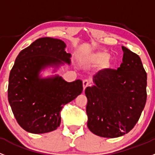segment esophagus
<instances>
[{
  "instance_id": "obj_1",
  "label": "esophagus",
  "mask_w": 155,
  "mask_h": 155,
  "mask_svg": "<svg viewBox=\"0 0 155 155\" xmlns=\"http://www.w3.org/2000/svg\"><path fill=\"white\" fill-rule=\"evenodd\" d=\"M82 84H83V89H84V91L85 90L86 87H88V86L90 85V82H89L88 80H87V79H84V80L83 81Z\"/></svg>"
}]
</instances>
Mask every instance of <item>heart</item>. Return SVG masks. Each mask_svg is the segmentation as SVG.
I'll list each match as a JSON object with an SVG mask.
<instances>
[{
  "instance_id": "obj_1",
  "label": "heart",
  "mask_w": 155,
  "mask_h": 155,
  "mask_svg": "<svg viewBox=\"0 0 155 155\" xmlns=\"http://www.w3.org/2000/svg\"><path fill=\"white\" fill-rule=\"evenodd\" d=\"M110 54L105 50H99L91 53L87 57V61L92 64H103L104 69H109L111 67V64L108 61Z\"/></svg>"
}]
</instances>
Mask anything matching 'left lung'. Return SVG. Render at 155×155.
Instances as JSON below:
<instances>
[{"label":"left lung","mask_w":155,"mask_h":155,"mask_svg":"<svg viewBox=\"0 0 155 155\" xmlns=\"http://www.w3.org/2000/svg\"><path fill=\"white\" fill-rule=\"evenodd\" d=\"M123 62L115 70L99 71L85 89L87 127L96 135L119 137L139 120L146 102L147 74L140 58L125 47Z\"/></svg>","instance_id":"1"}]
</instances>
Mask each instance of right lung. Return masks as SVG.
Returning <instances> with one entry per match:
<instances>
[{
	"label": "right lung",
	"mask_w": 155,
	"mask_h": 155,
	"mask_svg": "<svg viewBox=\"0 0 155 155\" xmlns=\"http://www.w3.org/2000/svg\"><path fill=\"white\" fill-rule=\"evenodd\" d=\"M60 39L35 40L19 53L9 77L8 100L19 125L32 134L54 131L63 106L82 94V81L68 82L58 75L42 77L41 71L71 64V53Z\"/></svg>",
	"instance_id": "obj_1"
}]
</instances>
